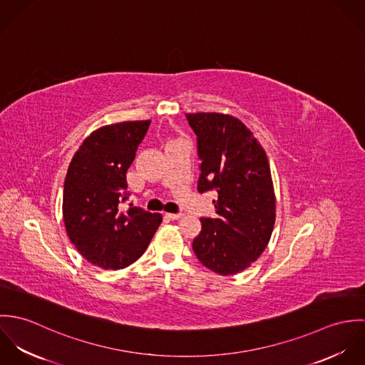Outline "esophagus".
I'll return each mask as SVG.
<instances>
[{"instance_id":"obj_1","label":"esophagus","mask_w":365,"mask_h":365,"mask_svg":"<svg viewBox=\"0 0 365 365\" xmlns=\"http://www.w3.org/2000/svg\"><path fill=\"white\" fill-rule=\"evenodd\" d=\"M182 216V213H165V217L170 220H177Z\"/></svg>"}]
</instances>
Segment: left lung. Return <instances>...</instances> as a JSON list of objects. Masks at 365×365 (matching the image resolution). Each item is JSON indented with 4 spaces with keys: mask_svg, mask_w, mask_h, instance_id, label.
I'll return each mask as SVG.
<instances>
[{
    "mask_svg": "<svg viewBox=\"0 0 365 365\" xmlns=\"http://www.w3.org/2000/svg\"><path fill=\"white\" fill-rule=\"evenodd\" d=\"M197 135L200 194L213 191L215 217H201L192 242L198 260L220 275H233L257 260L275 220L269 164L260 143L237 118L216 112L187 113Z\"/></svg>",
    "mask_w": 365,
    "mask_h": 365,
    "instance_id": "left-lung-1",
    "label": "left lung"
}]
</instances>
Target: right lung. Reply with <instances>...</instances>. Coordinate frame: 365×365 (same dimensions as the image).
<instances>
[{"label": "right lung", "mask_w": 365, "mask_h": 365, "mask_svg": "<svg viewBox=\"0 0 365 365\" xmlns=\"http://www.w3.org/2000/svg\"><path fill=\"white\" fill-rule=\"evenodd\" d=\"M150 120L122 122L93 132L67 170L63 217L80 255L105 269H120L148 249L161 215L120 204L129 198L126 171L145 139Z\"/></svg>", "instance_id": "add662e5"}]
</instances>
